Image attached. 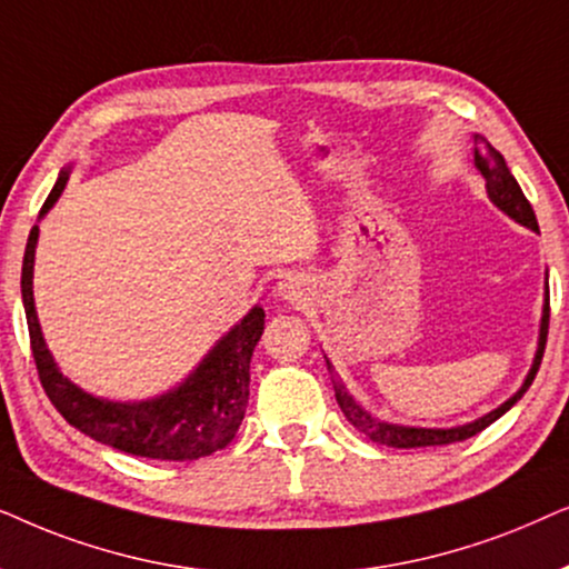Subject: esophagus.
I'll use <instances>...</instances> for the list:
<instances>
[{"label": "esophagus", "mask_w": 569, "mask_h": 569, "mask_svg": "<svg viewBox=\"0 0 569 569\" xmlns=\"http://www.w3.org/2000/svg\"><path fill=\"white\" fill-rule=\"evenodd\" d=\"M278 297L291 301V305H301V301L307 299L305 297V286L299 283V278H291V276L283 278L278 283Z\"/></svg>", "instance_id": "esophagus-1"}]
</instances>
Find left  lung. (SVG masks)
I'll list each match as a JSON object with an SVG mask.
<instances>
[{"label": "left lung", "mask_w": 569, "mask_h": 569, "mask_svg": "<svg viewBox=\"0 0 569 569\" xmlns=\"http://www.w3.org/2000/svg\"><path fill=\"white\" fill-rule=\"evenodd\" d=\"M473 163L479 173L487 181V194L489 200L495 202V206L502 210L507 218H512L515 223L526 226V229H531L539 233V221H536V213L531 208V202L526 200V194H522V189L515 177L507 169L505 158L499 150H495L489 146V140H483L481 134H473ZM547 332H549V283L543 286V309H541V325H539V343H536V353H533V363L531 369H528L526 380L515 392L512 398H507L502 406H497L495 411L479 416V419L468 421V423H458V427H408V423H392V421H385V419H377L363 408L359 400H356L348 388L343 385V380L336 375V369H332V363L328 356H325V361H328V369L332 375V388H336V400L340 406V411L346 413V419L353 423L356 429L361 431V435H367L372 442H380V445H388V448H435V445H452V442H463V439L479 435L481 429H487L489 423H495L499 416L510 411V408L518 403V400L526 396V390L531 388L536 372H539L541 367V356H543V346H547Z\"/></svg>", "instance_id": "1"}]
</instances>
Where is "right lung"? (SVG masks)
Here are the masks:
<instances>
[{"label":"right lung","mask_w":569,"mask_h":569,"mask_svg":"<svg viewBox=\"0 0 569 569\" xmlns=\"http://www.w3.org/2000/svg\"><path fill=\"white\" fill-rule=\"evenodd\" d=\"M70 171L59 173L54 189L43 202L38 221L57 206ZM38 226L30 229L26 257H22V307L30 332V348L43 390L67 423L82 435L109 445L113 450L153 460H197L213 456L237 437L249 400V361L264 330V309L252 307L244 320L233 325L202 361L177 388L148 400H109L90 396L80 385L67 380L57 367L33 301Z\"/></svg>","instance_id":"1"}]
</instances>
